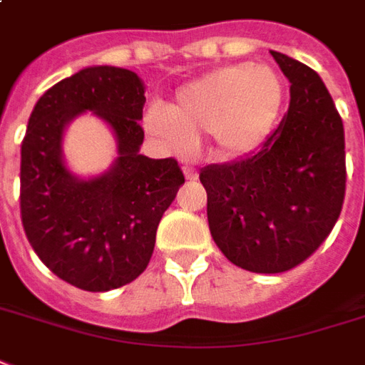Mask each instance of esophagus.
<instances>
[{
  "label": "esophagus",
  "instance_id": "esophagus-1",
  "mask_svg": "<svg viewBox=\"0 0 365 365\" xmlns=\"http://www.w3.org/2000/svg\"><path fill=\"white\" fill-rule=\"evenodd\" d=\"M182 171H185L186 180H196V179H198V171H196V169H194V167L185 165V167H182Z\"/></svg>",
  "mask_w": 365,
  "mask_h": 365
}]
</instances>
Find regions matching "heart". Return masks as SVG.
I'll list each match as a JSON object with an SVG mask.
<instances>
[{
    "mask_svg": "<svg viewBox=\"0 0 365 365\" xmlns=\"http://www.w3.org/2000/svg\"><path fill=\"white\" fill-rule=\"evenodd\" d=\"M283 106V82L264 65L217 68L177 92L167 109H150L146 128L177 152L212 133L219 155L240 158L267 138Z\"/></svg>",
    "mask_w": 365,
    "mask_h": 365,
    "instance_id": "1",
    "label": "heart"
}]
</instances>
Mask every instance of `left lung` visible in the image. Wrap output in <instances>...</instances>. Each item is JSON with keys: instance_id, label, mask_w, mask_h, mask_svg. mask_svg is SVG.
<instances>
[{"instance_id": "1", "label": "left lung", "mask_w": 365, "mask_h": 365, "mask_svg": "<svg viewBox=\"0 0 365 365\" xmlns=\"http://www.w3.org/2000/svg\"><path fill=\"white\" fill-rule=\"evenodd\" d=\"M290 82L279 127L248 158L207 165V223L225 257L254 273H283L333 231L346 188L344 128L314 68L271 51Z\"/></svg>"}]
</instances>
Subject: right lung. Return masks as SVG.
<instances>
[{
	"instance_id": "1",
	"label": "right lung",
	"mask_w": 365,
	"mask_h": 365,
	"mask_svg": "<svg viewBox=\"0 0 365 365\" xmlns=\"http://www.w3.org/2000/svg\"><path fill=\"white\" fill-rule=\"evenodd\" d=\"M144 82L127 68L88 67L38 100L21 146V219L48 269L73 287L106 292L146 269L155 231L185 175L173 158L150 160L144 142ZM84 110L108 123L118 160L100 178L76 180L62 161V130Z\"/></svg>"
}]
</instances>
